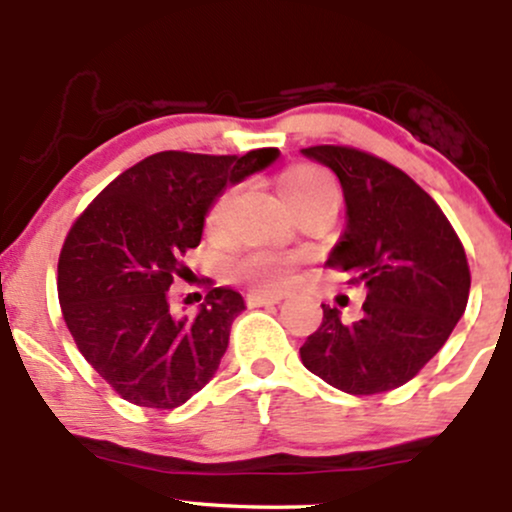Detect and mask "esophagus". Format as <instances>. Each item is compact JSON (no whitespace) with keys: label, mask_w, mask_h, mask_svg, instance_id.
Masks as SVG:
<instances>
[{"label":"esophagus","mask_w":512,"mask_h":512,"mask_svg":"<svg viewBox=\"0 0 512 512\" xmlns=\"http://www.w3.org/2000/svg\"><path fill=\"white\" fill-rule=\"evenodd\" d=\"M279 293H264V291H250L248 293V305L250 308H260V305H276L281 303Z\"/></svg>","instance_id":"obj_1"}]
</instances>
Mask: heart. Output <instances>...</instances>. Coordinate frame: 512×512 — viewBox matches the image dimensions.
Instances as JSON below:
<instances>
[{
	"label": "heart",
	"instance_id": "1",
	"mask_svg": "<svg viewBox=\"0 0 512 512\" xmlns=\"http://www.w3.org/2000/svg\"><path fill=\"white\" fill-rule=\"evenodd\" d=\"M279 195L286 207L296 211L313 202H327V199L337 202L339 190L325 170L301 163V166H293L281 175ZM233 197H236V190L221 192L209 207L207 231L211 236H219L226 228ZM293 269H296V257L276 250H252L231 264V276L236 281H243V284L255 286V289L279 291L293 279Z\"/></svg>",
	"mask_w": 512,
	"mask_h": 512
}]
</instances>
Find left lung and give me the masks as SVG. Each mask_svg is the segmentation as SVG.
Wrapping results in <instances>:
<instances>
[{"instance_id":"8db88e82","label":"left lung","mask_w":512,"mask_h":512,"mask_svg":"<svg viewBox=\"0 0 512 512\" xmlns=\"http://www.w3.org/2000/svg\"><path fill=\"white\" fill-rule=\"evenodd\" d=\"M303 156L342 182L346 228L327 267L363 284L356 322L322 305V325L301 346L303 366L349 395L409 383L448 342L469 298V264L450 221L404 170L351 146Z\"/></svg>"}]
</instances>
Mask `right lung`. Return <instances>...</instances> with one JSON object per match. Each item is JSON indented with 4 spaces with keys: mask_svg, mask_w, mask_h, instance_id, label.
Returning <instances> with one entry per match:
<instances>
[{
    "mask_svg": "<svg viewBox=\"0 0 512 512\" xmlns=\"http://www.w3.org/2000/svg\"><path fill=\"white\" fill-rule=\"evenodd\" d=\"M276 158L279 149L161 151L117 175L74 221L57 264L62 315L122 399L175 409L214 378L243 296L216 286L195 317H173L168 289L185 272L182 255L202 240L214 199Z\"/></svg>",
    "mask_w": 512,
    "mask_h": 512,
    "instance_id": "1",
    "label": "right lung"
}]
</instances>
